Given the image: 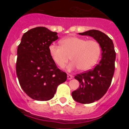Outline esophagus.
Here are the masks:
<instances>
[{
  "label": "esophagus",
  "mask_w": 129,
  "mask_h": 129,
  "mask_svg": "<svg viewBox=\"0 0 129 129\" xmlns=\"http://www.w3.org/2000/svg\"><path fill=\"white\" fill-rule=\"evenodd\" d=\"M67 78H68V79H69V80H70V79H72L73 78L72 75L68 74V76H67Z\"/></svg>",
  "instance_id": "esophagus-1"
}]
</instances>
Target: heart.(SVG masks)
Segmentation results:
<instances>
[{
	"mask_svg": "<svg viewBox=\"0 0 129 129\" xmlns=\"http://www.w3.org/2000/svg\"><path fill=\"white\" fill-rule=\"evenodd\" d=\"M60 44L61 46L50 44L49 53L53 62L61 68H63L71 57L73 61L67 67L69 71L77 68L83 71L90 70L101 55L100 44L95 40L68 37L61 40Z\"/></svg>",
	"mask_w": 129,
	"mask_h": 129,
	"instance_id": "1",
	"label": "heart"
}]
</instances>
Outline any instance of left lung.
<instances>
[{
	"label": "left lung",
	"instance_id": "obj_1",
	"mask_svg": "<svg viewBox=\"0 0 129 129\" xmlns=\"http://www.w3.org/2000/svg\"><path fill=\"white\" fill-rule=\"evenodd\" d=\"M79 34L93 37L100 44L102 52L101 61L94 69L74 77L80 86L72 93L73 99L78 103L88 104L101 99L109 89L114 73L116 52L111 39L100 31L91 29Z\"/></svg>",
	"mask_w": 129,
	"mask_h": 129
}]
</instances>
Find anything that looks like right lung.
Returning a JSON list of instances; mask_svg holds the SVG:
<instances>
[{
  "label": "right lung",
  "instance_id": "obj_1",
  "mask_svg": "<svg viewBox=\"0 0 129 129\" xmlns=\"http://www.w3.org/2000/svg\"><path fill=\"white\" fill-rule=\"evenodd\" d=\"M57 34L45 27H36L24 34L18 46L17 76L22 90L33 100H51L58 85L67 80V74L57 68L49 53Z\"/></svg>",
  "mask_w": 129,
  "mask_h": 129
}]
</instances>
